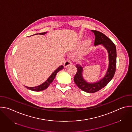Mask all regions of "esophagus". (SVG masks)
I'll return each instance as SVG.
<instances>
[{"label": "esophagus", "instance_id": "obj_1", "mask_svg": "<svg viewBox=\"0 0 132 132\" xmlns=\"http://www.w3.org/2000/svg\"><path fill=\"white\" fill-rule=\"evenodd\" d=\"M71 64V61H70L69 59H67V60L65 61V62H64V66L65 67H66L67 66H69V65H70Z\"/></svg>", "mask_w": 132, "mask_h": 132}]
</instances>
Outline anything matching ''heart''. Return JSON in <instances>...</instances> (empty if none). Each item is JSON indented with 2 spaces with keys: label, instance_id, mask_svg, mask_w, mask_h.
Returning <instances> with one entry per match:
<instances>
[{
  "label": "heart",
  "instance_id": "1",
  "mask_svg": "<svg viewBox=\"0 0 132 132\" xmlns=\"http://www.w3.org/2000/svg\"><path fill=\"white\" fill-rule=\"evenodd\" d=\"M90 42H91V41H90V40H89V39L85 41V43H84V46H85V47H87V46H88V45L90 44Z\"/></svg>",
  "mask_w": 132,
  "mask_h": 132
}]
</instances>
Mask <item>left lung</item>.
I'll return each mask as SVG.
<instances>
[{
    "label": "left lung",
    "mask_w": 132,
    "mask_h": 132,
    "mask_svg": "<svg viewBox=\"0 0 132 132\" xmlns=\"http://www.w3.org/2000/svg\"><path fill=\"white\" fill-rule=\"evenodd\" d=\"M95 35L94 45L95 46L102 44L108 51L109 54V67L104 77L94 83L87 82L82 77V67L79 64L76 65L77 72L73 78L76 85L82 91L88 93H95L104 88L113 77L117 65V50L116 46L108 37L102 33L91 30Z\"/></svg>",
    "instance_id": "8db88e82"
}]
</instances>
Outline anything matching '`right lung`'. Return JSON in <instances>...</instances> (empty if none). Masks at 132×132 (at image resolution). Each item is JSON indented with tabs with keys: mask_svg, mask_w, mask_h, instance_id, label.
Here are the masks:
<instances>
[{
	"mask_svg": "<svg viewBox=\"0 0 132 132\" xmlns=\"http://www.w3.org/2000/svg\"><path fill=\"white\" fill-rule=\"evenodd\" d=\"M46 33V32H43V33H39V34H41V35H44ZM64 68L63 65H61V66H60L57 69H56L52 74L51 76H50V77L42 84L38 86H36V87H27L25 86L27 89H29L30 90H32V91H42L44 90L45 89H46L50 85L52 82V81H53V80L54 79L56 74L57 73L60 71L61 70L63 69Z\"/></svg>",
	"mask_w": 132,
	"mask_h": 132,
	"instance_id": "add662e5",
	"label": "right lung"
}]
</instances>
